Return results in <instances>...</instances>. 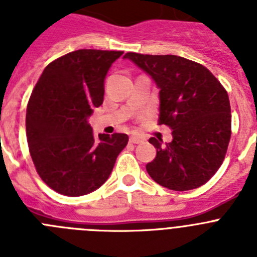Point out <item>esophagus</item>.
Here are the masks:
<instances>
[{
	"mask_svg": "<svg viewBox=\"0 0 257 257\" xmlns=\"http://www.w3.org/2000/svg\"><path fill=\"white\" fill-rule=\"evenodd\" d=\"M143 138L142 136H138V135H133L130 136V143H133V144H139V143L143 142Z\"/></svg>",
	"mask_w": 257,
	"mask_h": 257,
	"instance_id": "obj_1",
	"label": "esophagus"
}]
</instances>
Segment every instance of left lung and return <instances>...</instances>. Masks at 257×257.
Masks as SVG:
<instances>
[{
  "mask_svg": "<svg viewBox=\"0 0 257 257\" xmlns=\"http://www.w3.org/2000/svg\"><path fill=\"white\" fill-rule=\"evenodd\" d=\"M160 87L158 123L172 130V142L151 138L157 156L147 165L156 183L172 190L201 187L219 170L231 135L229 96L219 79L199 63L176 55L127 52Z\"/></svg>",
  "mask_w": 257,
  "mask_h": 257,
  "instance_id": "obj_1",
  "label": "left lung"
}]
</instances>
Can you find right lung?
I'll return each instance as SVG.
<instances>
[{
	"instance_id": "obj_1",
	"label": "right lung",
	"mask_w": 257,
	"mask_h": 257,
	"mask_svg": "<svg viewBox=\"0 0 257 257\" xmlns=\"http://www.w3.org/2000/svg\"><path fill=\"white\" fill-rule=\"evenodd\" d=\"M122 51L82 49L51 61L27 105L29 153L40 178L63 196L101 187L128 143L126 134H100L87 117L103 104L104 78Z\"/></svg>"
}]
</instances>
